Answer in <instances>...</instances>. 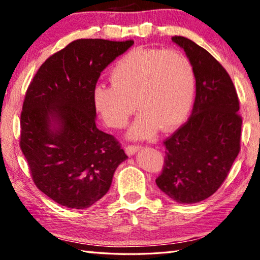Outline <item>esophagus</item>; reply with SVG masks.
<instances>
[{"mask_svg":"<svg viewBox=\"0 0 260 260\" xmlns=\"http://www.w3.org/2000/svg\"><path fill=\"white\" fill-rule=\"evenodd\" d=\"M141 149V146H128L125 148V151L128 156H133L135 152H138Z\"/></svg>","mask_w":260,"mask_h":260,"instance_id":"esophagus-1","label":"esophagus"}]
</instances>
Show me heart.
Segmentation results:
<instances>
[{
  "instance_id": "heart-1",
  "label": "heart",
  "mask_w": 260,
  "mask_h": 260,
  "mask_svg": "<svg viewBox=\"0 0 260 260\" xmlns=\"http://www.w3.org/2000/svg\"><path fill=\"white\" fill-rule=\"evenodd\" d=\"M110 80L111 85L94 88V105L105 124L117 129L128 124L135 107L140 110L128 132L131 139H151L158 127L173 129L191 109L193 70L179 50L136 48L113 65Z\"/></svg>"
}]
</instances>
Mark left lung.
<instances>
[{"mask_svg": "<svg viewBox=\"0 0 260 260\" xmlns=\"http://www.w3.org/2000/svg\"><path fill=\"white\" fill-rule=\"evenodd\" d=\"M172 41L192 65L196 96L188 121L164 141V167L156 183L173 201L192 204L213 195L227 178L240 152L242 118L236 89L222 65L187 38Z\"/></svg>", "mask_w": 260, "mask_h": 260, "instance_id": "8db88e82", "label": "left lung"}]
</instances>
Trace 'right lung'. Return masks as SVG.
Returning <instances> with one entry per match:
<instances>
[{"label": "right lung", "mask_w": 260, "mask_h": 260, "mask_svg": "<svg viewBox=\"0 0 260 260\" xmlns=\"http://www.w3.org/2000/svg\"><path fill=\"white\" fill-rule=\"evenodd\" d=\"M133 43L79 39L50 56L26 91L20 149L35 186L69 209L102 199L127 159L119 142L96 126L93 90L101 72Z\"/></svg>", "instance_id": "add662e5"}]
</instances>
